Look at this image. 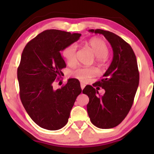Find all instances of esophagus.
<instances>
[{
	"mask_svg": "<svg viewBox=\"0 0 154 154\" xmlns=\"http://www.w3.org/2000/svg\"><path fill=\"white\" fill-rule=\"evenodd\" d=\"M85 85L84 83H81V88L82 90H83V88H85Z\"/></svg>",
	"mask_w": 154,
	"mask_h": 154,
	"instance_id": "obj_1",
	"label": "esophagus"
}]
</instances>
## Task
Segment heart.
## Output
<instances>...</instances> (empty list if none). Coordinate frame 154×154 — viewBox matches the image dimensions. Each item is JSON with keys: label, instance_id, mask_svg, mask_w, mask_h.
Listing matches in <instances>:
<instances>
[{"label": "heart", "instance_id": "heart-1", "mask_svg": "<svg viewBox=\"0 0 154 154\" xmlns=\"http://www.w3.org/2000/svg\"><path fill=\"white\" fill-rule=\"evenodd\" d=\"M88 46L95 55L96 61L99 63H104L107 60L109 49L106 42L101 38H92L88 41ZM76 44L69 45L63 50V56L69 65H74L76 62ZM97 73V70L92 67H79L72 71L71 74L75 79L83 82H87L94 77Z\"/></svg>", "mask_w": 154, "mask_h": 154}]
</instances>
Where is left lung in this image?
Masks as SVG:
<instances>
[{
	"label": "left lung",
	"instance_id": "8db88e82",
	"mask_svg": "<svg viewBox=\"0 0 154 154\" xmlns=\"http://www.w3.org/2000/svg\"><path fill=\"white\" fill-rule=\"evenodd\" d=\"M90 32L102 34L111 44L113 60L103 75L93 84L105 90L99 94L100 88L86 85L83 93L89 97L87 111L92 123L102 129L119 125L129 113L140 81L137 62L129 44L115 33L102 29H90Z\"/></svg>",
	"mask_w": 154,
	"mask_h": 154
}]
</instances>
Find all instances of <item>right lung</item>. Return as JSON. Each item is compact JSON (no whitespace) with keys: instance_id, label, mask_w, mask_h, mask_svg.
I'll return each instance as SVG.
<instances>
[{"instance_id":"obj_1","label":"right lung","mask_w":154,"mask_h":154,"mask_svg":"<svg viewBox=\"0 0 154 154\" xmlns=\"http://www.w3.org/2000/svg\"><path fill=\"white\" fill-rule=\"evenodd\" d=\"M81 33L56 29L39 33L25 46L17 79L22 103L31 119L44 129H61L68 122L71 109L82 91L76 79L54 90L52 83L66 67L60 52L77 41Z\"/></svg>"}]
</instances>
